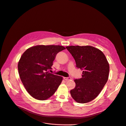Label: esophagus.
Returning <instances> with one entry per match:
<instances>
[{"label": "esophagus", "mask_w": 126, "mask_h": 126, "mask_svg": "<svg viewBox=\"0 0 126 126\" xmlns=\"http://www.w3.org/2000/svg\"><path fill=\"white\" fill-rule=\"evenodd\" d=\"M64 79L66 80H69L71 79V77H64Z\"/></svg>", "instance_id": "1"}]
</instances>
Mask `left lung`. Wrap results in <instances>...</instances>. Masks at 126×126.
<instances>
[{
	"mask_svg": "<svg viewBox=\"0 0 126 126\" xmlns=\"http://www.w3.org/2000/svg\"><path fill=\"white\" fill-rule=\"evenodd\" d=\"M74 58L76 67L83 71L81 78L75 79V88L70 91L77 102L85 103L95 98L107 81L109 65L103 53L91 46L66 47Z\"/></svg>",
	"mask_w": 126,
	"mask_h": 126,
	"instance_id": "obj_1",
	"label": "left lung"
}]
</instances>
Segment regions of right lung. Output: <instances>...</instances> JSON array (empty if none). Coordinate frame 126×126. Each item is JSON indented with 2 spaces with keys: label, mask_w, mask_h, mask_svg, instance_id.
Here are the masks:
<instances>
[{
  "label": "right lung",
  "mask_w": 126,
  "mask_h": 126,
  "mask_svg": "<svg viewBox=\"0 0 126 126\" xmlns=\"http://www.w3.org/2000/svg\"><path fill=\"white\" fill-rule=\"evenodd\" d=\"M65 49L60 46H36L27 49L18 62L21 80L33 98L45 100L54 94L62 82L61 76L50 73L56 54Z\"/></svg>",
  "instance_id": "add662e5"
}]
</instances>
